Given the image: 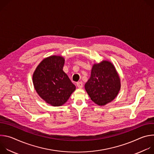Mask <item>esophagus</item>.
Segmentation results:
<instances>
[{"instance_id":"esophagus-1","label":"esophagus","mask_w":154,"mask_h":154,"mask_svg":"<svg viewBox=\"0 0 154 154\" xmlns=\"http://www.w3.org/2000/svg\"><path fill=\"white\" fill-rule=\"evenodd\" d=\"M77 86L79 88H83V83L82 82H79L77 83Z\"/></svg>"}]
</instances>
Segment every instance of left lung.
Returning <instances> with one entry per match:
<instances>
[{
  "instance_id": "obj_1",
  "label": "left lung",
  "mask_w": 154,
  "mask_h": 154,
  "mask_svg": "<svg viewBox=\"0 0 154 154\" xmlns=\"http://www.w3.org/2000/svg\"><path fill=\"white\" fill-rule=\"evenodd\" d=\"M85 88L92 101L98 105L112 102L121 89L120 78L114 65L105 60L94 64Z\"/></svg>"
}]
</instances>
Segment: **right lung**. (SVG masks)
Returning a JSON list of instances; mask_svg holds the SVG:
<instances>
[{
	"label": "right lung",
	"mask_w": 154,
	"mask_h": 154,
	"mask_svg": "<svg viewBox=\"0 0 154 154\" xmlns=\"http://www.w3.org/2000/svg\"><path fill=\"white\" fill-rule=\"evenodd\" d=\"M64 64L63 57L50 56L39 64L33 74L36 91L52 106L63 105L75 90V86L63 71Z\"/></svg>",
	"instance_id": "right-lung-1"
}]
</instances>
